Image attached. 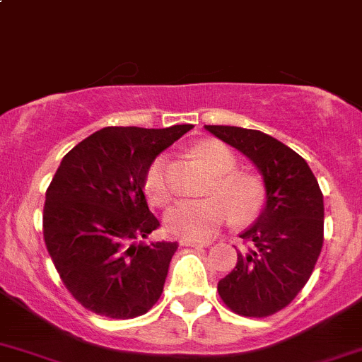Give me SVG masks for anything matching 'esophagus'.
I'll return each mask as SVG.
<instances>
[{"mask_svg":"<svg viewBox=\"0 0 362 362\" xmlns=\"http://www.w3.org/2000/svg\"><path fill=\"white\" fill-rule=\"evenodd\" d=\"M211 242H198V240H180V245L184 247H208Z\"/></svg>","mask_w":362,"mask_h":362,"instance_id":"34e87169","label":"esophagus"}]
</instances>
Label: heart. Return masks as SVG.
I'll return each instance as SVG.
<instances>
[{
	"instance_id": "heart-1",
	"label": "heart",
	"mask_w": 362,
	"mask_h": 362,
	"mask_svg": "<svg viewBox=\"0 0 362 362\" xmlns=\"http://www.w3.org/2000/svg\"><path fill=\"white\" fill-rule=\"evenodd\" d=\"M196 156L215 175L204 199H184L164 215V228L170 235L184 240L204 242L214 236L226 222L235 218L238 224H249L261 215L266 203V187L257 175L236 171L238 160L231 148L217 140L196 145ZM170 160L159 156L147 168L144 191L148 202L163 206L173 196Z\"/></svg>"
}]
</instances>
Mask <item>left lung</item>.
Segmentation results:
<instances>
[{"label":"left lung","instance_id":"8db88e82","mask_svg":"<svg viewBox=\"0 0 362 362\" xmlns=\"http://www.w3.org/2000/svg\"><path fill=\"white\" fill-rule=\"evenodd\" d=\"M247 156L266 187V204L240 235L249 243L218 282L228 308L243 317H268L286 308L312 275L324 242V198L306 160L276 138L236 126H204Z\"/></svg>","mask_w":362,"mask_h":362}]
</instances>
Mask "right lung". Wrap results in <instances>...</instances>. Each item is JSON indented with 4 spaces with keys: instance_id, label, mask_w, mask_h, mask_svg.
<instances>
[{
    "instance_id": "right-lung-1",
    "label": "right lung",
    "mask_w": 362,
    "mask_h": 362,
    "mask_svg": "<svg viewBox=\"0 0 362 362\" xmlns=\"http://www.w3.org/2000/svg\"><path fill=\"white\" fill-rule=\"evenodd\" d=\"M192 129L103 127L71 148L45 194L43 238L61 280L90 312L144 315L158 303L177 242H145L159 221L144 194L147 168Z\"/></svg>"
}]
</instances>
